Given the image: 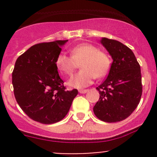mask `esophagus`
<instances>
[{
  "instance_id": "1",
  "label": "esophagus",
  "mask_w": 157,
  "mask_h": 157,
  "mask_svg": "<svg viewBox=\"0 0 157 157\" xmlns=\"http://www.w3.org/2000/svg\"><path fill=\"white\" fill-rule=\"evenodd\" d=\"M89 91V90H79V93H82V94H84V93H86Z\"/></svg>"
}]
</instances>
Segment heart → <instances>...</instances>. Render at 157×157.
<instances>
[{
    "instance_id": "obj_1",
    "label": "heart",
    "mask_w": 157,
    "mask_h": 157,
    "mask_svg": "<svg viewBox=\"0 0 157 157\" xmlns=\"http://www.w3.org/2000/svg\"><path fill=\"white\" fill-rule=\"evenodd\" d=\"M71 57L64 52L58 54L55 59V66L61 74L71 75L77 64L81 68L70 78L67 84L71 87L82 89L93 83L95 77L100 78L108 74L111 61L109 55L94 45L81 43L70 50Z\"/></svg>"
}]
</instances>
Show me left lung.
<instances>
[{
  "label": "left lung",
  "instance_id": "obj_1",
  "mask_svg": "<svg viewBox=\"0 0 157 157\" xmlns=\"http://www.w3.org/2000/svg\"><path fill=\"white\" fill-rule=\"evenodd\" d=\"M101 44L112 57L109 75L96 90L99 99L93 112L101 121L118 122L135 110L142 95L140 64L128 47L118 41L102 38Z\"/></svg>",
  "mask_w": 157,
  "mask_h": 157
}]
</instances>
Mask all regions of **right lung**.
<instances>
[{
	"label": "right lung",
	"mask_w": 157,
	"mask_h": 157,
	"mask_svg": "<svg viewBox=\"0 0 157 157\" xmlns=\"http://www.w3.org/2000/svg\"><path fill=\"white\" fill-rule=\"evenodd\" d=\"M68 40L36 44L17 59L12 74L14 96L34 121L53 124L62 120L78 91L65 90L55 59Z\"/></svg>",
	"instance_id": "add662e5"
}]
</instances>
